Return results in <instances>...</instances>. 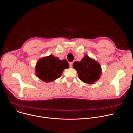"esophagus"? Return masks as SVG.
<instances>
[{"mask_svg":"<svg viewBox=\"0 0 133 133\" xmlns=\"http://www.w3.org/2000/svg\"><path fill=\"white\" fill-rule=\"evenodd\" d=\"M73 64V62H71L69 63V66H70V67H72Z\"/></svg>","mask_w":133,"mask_h":133,"instance_id":"esophagus-1","label":"esophagus"}]
</instances>
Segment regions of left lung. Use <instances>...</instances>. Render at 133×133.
Instances as JSON below:
<instances>
[{"mask_svg":"<svg viewBox=\"0 0 133 133\" xmlns=\"http://www.w3.org/2000/svg\"><path fill=\"white\" fill-rule=\"evenodd\" d=\"M73 67L77 71L79 79L89 85L98 80L102 73L100 65L86 54L80 61L74 62Z\"/></svg>","mask_w":133,"mask_h":133,"instance_id":"1","label":"left lung"}]
</instances>
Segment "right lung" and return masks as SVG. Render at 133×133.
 Returning a JSON list of instances; mask_svg holds the SVG:
<instances>
[{
  "label": "right lung",
  "mask_w": 133,
  "mask_h": 133,
  "mask_svg": "<svg viewBox=\"0 0 133 133\" xmlns=\"http://www.w3.org/2000/svg\"><path fill=\"white\" fill-rule=\"evenodd\" d=\"M69 68L66 59L60 60L53 55L40 59L36 66V75L45 82H50L61 76L65 69Z\"/></svg>",
  "instance_id": "1"
}]
</instances>
